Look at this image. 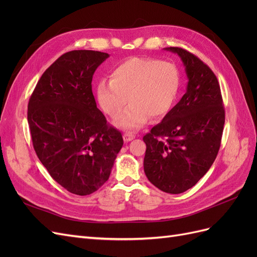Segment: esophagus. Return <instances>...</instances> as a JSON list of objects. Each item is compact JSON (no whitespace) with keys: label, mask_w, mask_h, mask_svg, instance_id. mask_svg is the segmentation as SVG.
<instances>
[{"label":"esophagus","mask_w":257,"mask_h":257,"mask_svg":"<svg viewBox=\"0 0 257 257\" xmlns=\"http://www.w3.org/2000/svg\"><path fill=\"white\" fill-rule=\"evenodd\" d=\"M135 138V135L132 134V133H125L123 134V141L125 143H128L131 141H133V139Z\"/></svg>","instance_id":"esophagus-1"}]
</instances>
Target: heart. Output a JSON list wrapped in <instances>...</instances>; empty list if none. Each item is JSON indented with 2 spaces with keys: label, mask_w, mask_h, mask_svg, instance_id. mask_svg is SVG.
Returning <instances> with one entry per match:
<instances>
[{
  "label": "heart",
  "mask_w": 257,
  "mask_h": 257,
  "mask_svg": "<svg viewBox=\"0 0 257 257\" xmlns=\"http://www.w3.org/2000/svg\"><path fill=\"white\" fill-rule=\"evenodd\" d=\"M180 88L177 67L166 61L151 58H130L116 65L110 81H100L97 99L102 109L114 116L128 102L130 106L115 119L125 130H136L149 120L160 119L172 109Z\"/></svg>",
  "instance_id": "b5f03b06"
}]
</instances>
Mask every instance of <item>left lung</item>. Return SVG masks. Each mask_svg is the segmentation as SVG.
Here are the masks:
<instances>
[{"label": "left lung", "mask_w": 257, "mask_h": 257, "mask_svg": "<svg viewBox=\"0 0 257 257\" xmlns=\"http://www.w3.org/2000/svg\"><path fill=\"white\" fill-rule=\"evenodd\" d=\"M165 49L181 58L189 82L180 102L144 136V169L158 189L180 194L195 185L213 164L221 146L225 109L211 68L188 50Z\"/></svg>", "instance_id": "left-lung-1"}]
</instances>
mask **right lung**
I'll list each match as a JSON object with an SVG mask.
<instances>
[{"instance_id": "right-lung-1", "label": "right lung", "mask_w": 257, "mask_h": 257, "mask_svg": "<svg viewBox=\"0 0 257 257\" xmlns=\"http://www.w3.org/2000/svg\"><path fill=\"white\" fill-rule=\"evenodd\" d=\"M109 54L68 51L53 62L29 99L28 123L36 155L54 181L76 195L97 191L123 146L92 93L95 69Z\"/></svg>"}]
</instances>
